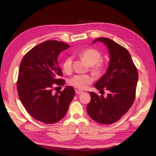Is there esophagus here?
<instances>
[{
    "instance_id": "esophagus-1",
    "label": "esophagus",
    "mask_w": 156,
    "mask_h": 156,
    "mask_svg": "<svg viewBox=\"0 0 156 156\" xmlns=\"http://www.w3.org/2000/svg\"><path fill=\"white\" fill-rule=\"evenodd\" d=\"M83 92V91L80 90H76V94H82Z\"/></svg>"
}]
</instances>
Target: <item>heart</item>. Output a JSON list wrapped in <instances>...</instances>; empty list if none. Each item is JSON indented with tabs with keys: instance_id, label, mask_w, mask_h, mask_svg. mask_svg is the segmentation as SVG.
<instances>
[{
	"instance_id": "obj_1",
	"label": "heart",
	"mask_w": 156,
	"mask_h": 156,
	"mask_svg": "<svg viewBox=\"0 0 156 156\" xmlns=\"http://www.w3.org/2000/svg\"><path fill=\"white\" fill-rule=\"evenodd\" d=\"M80 57L88 66H90V69L95 76H100L104 72V66L99 61L101 59V54L99 52L93 48H88L81 52ZM62 69L65 73H70L72 69V58L67 57L62 63ZM93 81V78L88 75H77L74 76L69 80V83L80 90H85Z\"/></svg>"
}]
</instances>
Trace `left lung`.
Listing matches in <instances>:
<instances>
[{
    "mask_svg": "<svg viewBox=\"0 0 156 156\" xmlns=\"http://www.w3.org/2000/svg\"><path fill=\"white\" fill-rule=\"evenodd\" d=\"M108 48L109 66L105 73L95 83L97 90L109 91L108 96H99L90 92L91 101L87 111L94 121L103 125L118 121L132 107L135 99L138 79V71L126 49L114 41L104 37L97 38Z\"/></svg>",
    "mask_w": 156,
    "mask_h": 156,
    "instance_id": "obj_1",
    "label": "left lung"
}]
</instances>
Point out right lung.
<instances>
[{"label": "right lung", "instance_id": "add662e5", "mask_svg": "<svg viewBox=\"0 0 156 156\" xmlns=\"http://www.w3.org/2000/svg\"><path fill=\"white\" fill-rule=\"evenodd\" d=\"M69 45L57 40H47L34 47L21 62L18 93L23 105L35 119L52 124L67 113L75 91L70 86L54 94L55 84L64 85L59 78L62 71L58 65L59 54Z\"/></svg>", "mask_w": 156, "mask_h": 156}]
</instances>
